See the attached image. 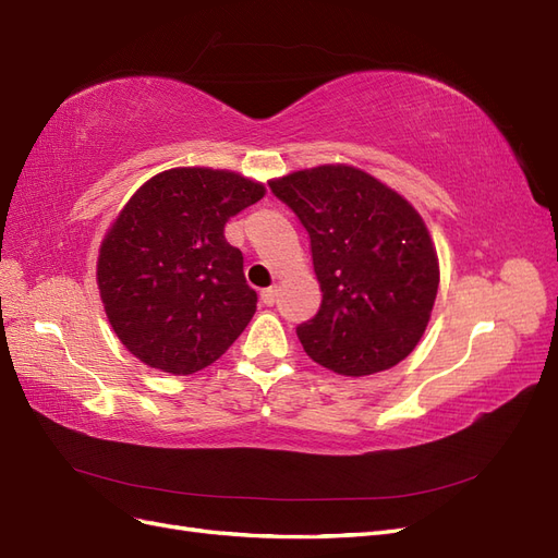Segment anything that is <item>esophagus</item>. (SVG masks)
<instances>
[{"label":"esophagus","mask_w":558,"mask_h":558,"mask_svg":"<svg viewBox=\"0 0 558 558\" xmlns=\"http://www.w3.org/2000/svg\"><path fill=\"white\" fill-rule=\"evenodd\" d=\"M260 300H263V305L272 307L275 302H277V289H265V291H260Z\"/></svg>","instance_id":"34e87169"}]
</instances>
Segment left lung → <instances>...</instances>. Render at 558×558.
Returning a JSON list of instances; mask_svg holds the SVG:
<instances>
[{
    "instance_id": "1",
    "label": "left lung",
    "mask_w": 558,
    "mask_h": 558,
    "mask_svg": "<svg viewBox=\"0 0 558 558\" xmlns=\"http://www.w3.org/2000/svg\"><path fill=\"white\" fill-rule=\"evenodd\" d=\"M305 226L320 307L298 326L307 356L365 377L408 359L435 305L440 265L408 199L351 165H320L269 181Z\"/></svg>"
}]
</instances>
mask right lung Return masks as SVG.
Segmentation results:
<instances>
[{"mask_svg": "<svg viewBox=\"0 0 558 558\" xmlns=\"http://www.w3.org/2000/svg\"><path fill=\"white\" fill-rule=\"evenodd\" d=\"M263 195L265 185L242 174L177 167L130 197L99 246L97 286L132 356L193 375L238 340L258 295L223 230Z\"/></svg>", "mask_w": 558, "mask_h": 558, "instance_id": "add662e5", "label": "right lung"}]
</instances>
